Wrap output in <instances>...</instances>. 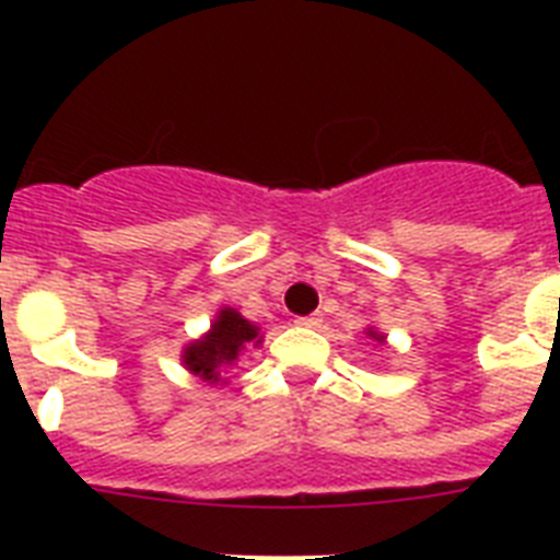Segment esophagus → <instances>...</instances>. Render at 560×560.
Listing matches in <instances>:
<instances>
[{
	"label": "esophagus",
	"instance_id": "obj_1",
	"mask_svg": "<svg viewBox=\"0 0 560 560\" xmlns=\"http://www.w3.org/2000/svg\"><path fill=\"white\" fill-rule=\"evenodd\" d=\"M323 323V316L319 314H311V316H299L296 319V325L299 328H316V325Z\"/></svg>",
	"mask_w": 560,
	"mask_h": 560
}]
</instances>
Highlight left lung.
<instances>
[{
    "label": "left lung",
    "mask_w": 560,
    "mask_h": 560,
    "mask_svg": "<svg viewBox=\"0 0 560 560\" xmlns=\"http://www.w3.org/2000/svg\"><path fill=\"white\" fill-rule=\"evenodd\" d=\"M363 334H366V337L374 342V346H383V349H386V334L377 331V328H366V331H363Z\"/></svg>",
    "instance_id": "left-lung-1"
}]
</instances>
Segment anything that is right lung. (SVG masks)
I'll return each mask as SVG.
<instances>
[{"mask_svg": "<svg viewBox=\"0 0 560 560\" xmlns=\"http://www.w3.org/2000/svg\"><path fill=\"white\" fill-rule=\"evenodd\" d=\"M264 334L255 323H249L246 316H241L235 307H220L214 319H211V328L202 337L191 340L188 346H183V366L200 377L202 383L209 386H226V369H232L237 363V358L244 354L249 346H261Z\"/></svg>", "mask_w": 560, "mask_h": 560, "instance_id": "1", "label": "right lung"}]
</instances>
